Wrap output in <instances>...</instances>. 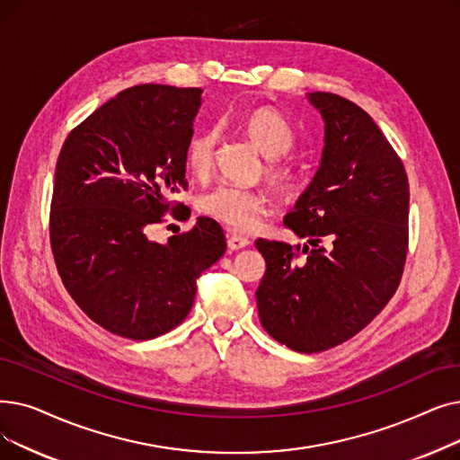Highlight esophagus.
I'll use <instances>...</instances> for the list:
<instances>
[{
	"label": "esophagus",
	"instance_id": "34e87169",
	"mask_svg": "<svg viewBox=\"0 0 460 460\" xmlns=\"http://www.w3.org/2000/svg\"><path fill=\"white\" fill-rule=\"evenodd\" d=\"M227 246L231 250H243V248L250 246V238L243 236V234H229L227 236Z\"/></svg>",
	"mask_w": 460,
	"mask_h": 460
}]
</instances>
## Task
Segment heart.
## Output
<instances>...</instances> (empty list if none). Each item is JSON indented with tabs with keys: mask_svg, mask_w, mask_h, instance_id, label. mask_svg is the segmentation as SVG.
Returning a JSON list of instances; mask_svg holds the SVG:
<instances>
[{
	"mask_svg": "<svg viewBox=\"0 0 460 460\" xmlns=\"http://www.w3.org/2000/svg\"><path fill=\"white\" fill-rule=\"evenodd\" d=\"M241 129L250 138V143L269 157L265 165L269 184L278 193H291L296 188L298 172L286 159L279 157L288 154L295 143L291 124L272 107H255L241 116ZM214 152L216 133L212 129L193 133L186 145L188 169L199 178L208 176L214 165ZM197 207L205 216L233 231H252L270 208V201L259 190L219 184L199 197Z\"/></svg>",
	"mask_w": 460,
	"mask_h": 460,
	"instance_id": "heart-1",
	"label": "heart"
}]
</instances>
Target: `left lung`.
<instances>
[{"instance_id":"obj_1","label":"left lung","mask_w":460,"mask_h":460,"mask_svg":"<svg viewBox=\"0 0 460 460\" xmlns=\"http://www.w3.org/2000/svg\"><path fill=\"white\" fill-rule=\"evenodd\" d=\"M308 102L323 116L325 146L284 226L314 248L255 241L267 263L255 298L274 341L317 353L365 329L401 284L410 186L402 159L361 107L329 92Z\"/></svg>"}]
</instances>
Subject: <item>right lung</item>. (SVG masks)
Here are the masks:
<instances>
[{"mask_svg": "<svg viewBox=\"0 0 460 460\" xmlns=\"http://www.w3.org/2000/svg\"><path fill=\"white\" fill-rule=\"evenodd\" d=\"M201 88L138 84L93 111L58 155L50 246L73 301L112 334L150 341L181 325L197 278L226 253L224 229L197 217L167 244L148 238L188 188L186 145Z\"/></svg>", "mask_w": 460, "mask_h": 460, "instance_id": "add662e5", "label": "right lung"}]
</instances>
